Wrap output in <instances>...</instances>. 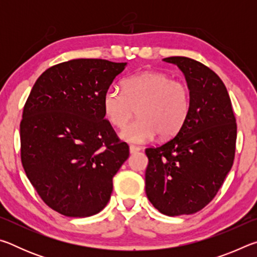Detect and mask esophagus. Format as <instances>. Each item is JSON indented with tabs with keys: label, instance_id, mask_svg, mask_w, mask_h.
<instances>
[{
	"label": "esophagus",
	"instance_id": "1",
	"mask_svg": "<svg viewBox=\"0 0 257 257\" xmlns=\"http://www.w3.org/2000/svg\"><path fill=\"white\" fill-rule=\"evenodd\" d=\"M139 151H141V147L135 146V145H130V146H129L130 154H135V153H137V152H139Z\"/></svg>",
	"mask_w": 257,
	"mask_h": 257
}]
</instances>
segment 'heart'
Instances as JSON below:
<instances>
[{
    "label": "heart",
    "mask_w": 257,
    "mask_h": 257,
    "mask_svg": "<svg viewBox=\"0 0 257 257\" xmlns=\"http://www.w3.org/2000/svg\"><path fill=\"white\" fill-rule=\"evenodd\" d=\"M121 87L122 90L115 87L105 90L102 106L106 120L116 128H123L136 108L138 118L120 134L125 142L143 144L156 134L172 137L186 122L190 94L182 81L160 71H145L125 78Z\"/></svg>",
    "instance_id": "1"
}]
</instances>
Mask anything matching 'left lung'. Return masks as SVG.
<instances>
[{"label":"left lung","mask_w":257,"mask_h":257,"mask_svg":"<svg viewBox=\"0 0 257 257\" xmlns=\"http://www.w3.org/2000/svg\"><path fill=\"white\" fill-rule=\"evenodd\" d=\"M163 61L176 64L185 75L190 110L175 138L145 150V190L163 214H193L214 198L231 170L236 118L228 90L214 71L186 56Z\"/></svg>","instance_id":"8db88e82"}]
</instances>
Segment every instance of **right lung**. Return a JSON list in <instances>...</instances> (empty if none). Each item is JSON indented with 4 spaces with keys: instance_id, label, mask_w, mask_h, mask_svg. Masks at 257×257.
<instances>
[{
    "instance_id": "obj_1",
    "label": "right lung",
    "mask_w": 257,
    "mask_h": 257,
    "mask_svg": "<svg viewBox=\"0 0 257 257\" xmlns=\"http://www.w3.org/2000/svg\"><path fill=\"white\" fill-rule=\"evenodd\" d=\"M125 66L102 59L59 63L42 73L25 104L21 162L41 198L60 214L94 215L111 197L129 146L104 119L102 98Z\"/></svg>"
}]
</instances>
